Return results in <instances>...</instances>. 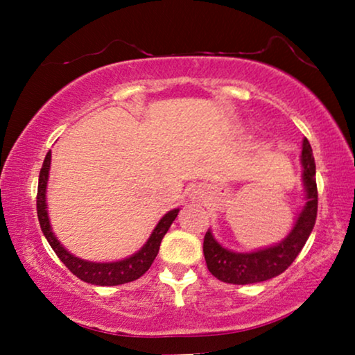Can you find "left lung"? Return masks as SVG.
<instances>
[{"instance_id":"8db88e82","label":"left lung","mask_w":355,"mask_h":355,"mask_svg":"<svg viewBox=\"0 0 355 355\" xmlns=\"http://www.w3.org/2000/svg\"><path fill=\"white\" fill-rule=\"evenodd\" d=\"M302 164L307 203L295 221L291 234L281 244L252 252V254H234L218 244L210 231L207 232L203 237V255H205L208 270L215 278L230 284H252L275 278L289 268L307 242L315 226L318 210L315 159L307 139H304L302 145Z\"/></svg>"}]
</instances>
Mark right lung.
I'll return each mask as SVG.
<instances>
[{"label": "right lung", "mask_w": 355, "mask_h": 355, "mask_svg": "<svg viewBox=\"0 0 355 355\" xmlns=\"http://www.w3.org/2000/svg\"><path fill=\"white\" fill-rule=\"evenodd\" d=\"M50 162H51V150L46 153L45 162L42 164L40 176H38V191H37V215L38 221H40V227L45 234L46 241L50 242L51 249L55 250L66 268L71 271L77 278L85 281V283L96 284V286H118L124 283H130V281L139 279L150 266H152L155 257L158 255L159 244L162 239L166 234L169 226L176 220L179 210H171L166 213L159 223L155 227L152 236L147 244L139 250L137 254L129 257V259L114 261V263H92V261H84L77 257L71 255L64 247H62L58 239L53 234L50 221H48L46 213V202H45V192H46V181H48V171H50Z\"/></svg>", "instance_id": "add662e5"}]
</instances>
